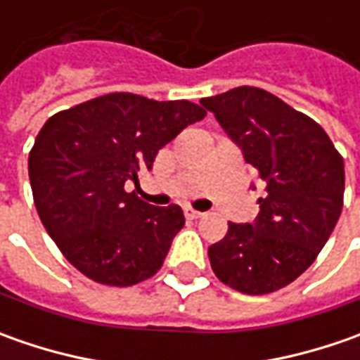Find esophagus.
Segmentation results:
<instances>
[{"label": "esophagus", "mask_w": 360, "mask_h": 360, "mask_svg": "<svg viewBox=\"0 0 360 360\" xmlns=\"http://www.w3.org/2000/svg\"><path fill=\"white\" fill-rule=\"evenodd\" d=\"M184 214H186V218H190V220H196V218L204 216V212H198V210H194V208H184Z\"/></svg>", "instance_id": "1"}]
</instances>
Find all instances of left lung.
I'll return each instance as SVG.
<instances>
[{
  "instance_id": "left-lung-1",
  "label": "left lung",
  "mask_w": 360,
  "mask_h": 360,
  "mask_svg": "<svg viewBox=\"0 0 360 360\" xmlns=\"http://www.w3.org/2000/svg\"><path fill=\"white\" fill-rule=\"evenodd\" d=\"M200 104L266 186L255 222H229V234L208 248L210 264L230 288L269 295L309 269L335 230L345 164L314 120L270 91L240 86Z\"/></svg>"
}]
</instances>
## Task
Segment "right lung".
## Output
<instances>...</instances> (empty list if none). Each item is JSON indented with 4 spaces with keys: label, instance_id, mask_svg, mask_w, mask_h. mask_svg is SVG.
I'll return each mask as SVG.
<instances>
[{
    "label": "right lung",
    "instance_id": "right-lung-1",
    "mask_svg": "<svg viewBox=\"0 0 360 360\" xmlns=\"http://www.w3.org/2000/svg\"><path fill=\"white\" fill-rule=\"evenodd\" d=\"M206 112L188 100L156 102L108 94L53 114L30 152V182L41 224L82 274L108 286L154 276L182 208H166L126 192L160 150Z\"/></svg>",
    "mask_w": 360,
    "mask_h": 360
}]
</instances>
